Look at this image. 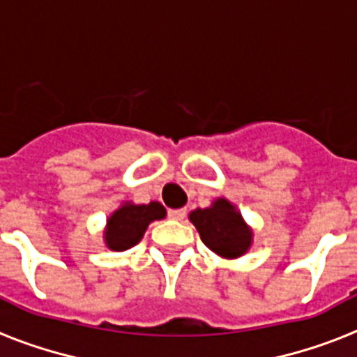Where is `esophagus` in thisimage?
<instances>
[{
  "label": "esophagus",
  "mask_w": 357,
  "mask_h": 357,
  "mask_svg": "<svg viewBox=\"0 0 357 357\" xmlns=\"http://www.w3.org/2000/svg\"><path fill=\"white\" fill-rule=\"evenodd\" d=\"M168 216L172 218V220H176V222H182L185 218V209H172L168 213Z\"/></svg>",
  "instance_id": "1"
}]
</instances>
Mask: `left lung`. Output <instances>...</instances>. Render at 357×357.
<instances>
[{
  "label": "left lung",
  "instance_id": "obj_1",
  "mask_svg": "<svg viewBox=\"0 0 357 357\" xmlns=\"http://www.w3.org/2000/svg\"><path fill=\"white\" fill-rule=\"evenodd\" d=\"M189 220L207 248L225 259H236L252 247V229L229 200L218 198L206 209H195Z\"/></svg>",
  "mask_w": 357,
  "mask_h": 357
}]
</instances>
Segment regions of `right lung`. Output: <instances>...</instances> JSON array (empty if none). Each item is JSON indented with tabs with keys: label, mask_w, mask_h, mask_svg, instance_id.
Wrapping results in <instances>:
<instances>
[{
	"label": "right lung",
	"mask_w": 357,
	"mask_h": 357,
	"mask_svg": "<svg viewBox=\"0 0 357 357\" xmlns=\"http://www.w3.org/2000/svg\"><path fill=\"white\" fill-rule=\"evenodd\" d=\"M164 216L166 209L159 202H150V204L125 202L107 220L105 232H103L105 245L114 252L128 250L141 241L151 222L162 220Z\"/></svg>",
	"instance_id": "1"
}]
</instances>
